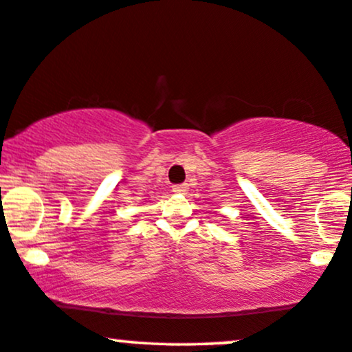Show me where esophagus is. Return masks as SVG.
I'll use <instances>...</instances> for the list:
<instances>
[{
    "mask_svg": "<svg viewBox=\"0 0 352 352\" xmlns=\"http://www.w3.org/2000/svg\"><path fill=\"white\" fill-rule=\"evenodd\" d=\"M172 191L177 195H185L188 191V184H180V185H173Z\"/></svg>",
    "mask_w": 352,
    "mask_h": 352,
    "instance_id": "obj_1",
    "label": "esophagus"
}]
</instances>
